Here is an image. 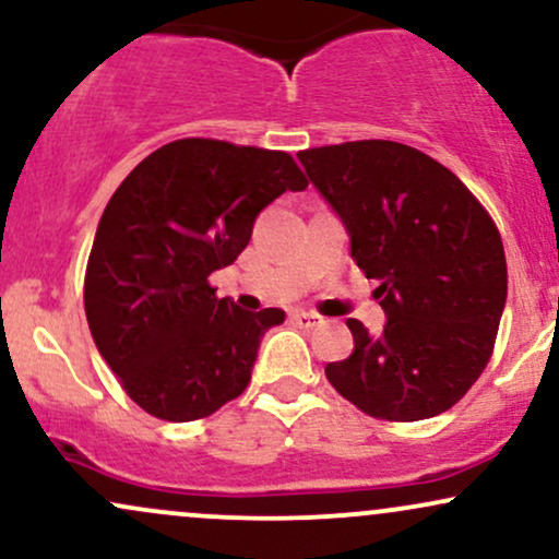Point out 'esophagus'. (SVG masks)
I'll use <instances>...</instances> for the list:
<instances>
[{"label": "esophagus", "mask_w": 559, "mask_h": 559, "mask_svg": "<svg viewBox=\"0 0 559 559\" xmlns=\"http://www.w3.org/2000/svg\"><path fill=\"white\" fill-rule=\"evenodd\" d=\"M292 318H294V323L301 325V329H316V325L323 323V318L316 316V312H307V310H297Z\"/></svg>", "instance_id": "obj_1"}]
</instances>
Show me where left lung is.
Segmentation results:
<instances>
[{
    "instance_id": "obj_1",
    "label": "left lung",
    "mask_w": 559,
    "mask_h": 559,
    "mask_svg": "<svg viewBox=\"0 0 559 559\" xmlns=\"http://www.w3.org/2000/svg\"><path fill=\"white\" fill-rule=\"evenodd\" d=\"M297 157L386 312L378 336L346 320L355 349L325 365L331 386L373 418L444 413L484 373L502 320L497 226L452 170L407 144L346 141Z\"/></svg>"
}]
</instances>
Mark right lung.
I'll list each match as a JSON object with an SVG mask.
<instances>
[{"label":"right lung","mask_w":559,"mask_h":559,"mask_svg":"<svg viewBox=\"0 0 559 559\" xmlns=\"http://www.w3.org/2000/svg\"><path fill=\"white\" fill-rule=\"evenodd\" d=\"M307 189L286 152L178 139L118 186L88 254L83 305L94 344L150 415L189 423L236 400L267 329L286 312L241 310L207 284L243 252L258 215Z\"/></svg>","instance_id":"add662e5"}]
</instances>
